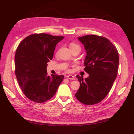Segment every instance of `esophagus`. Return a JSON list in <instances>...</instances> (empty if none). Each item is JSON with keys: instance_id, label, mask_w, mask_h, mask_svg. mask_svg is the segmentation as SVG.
<instances>
[{"instance_id": "1", "label": "esophagus", "mask_w": 134, "mask_h": 134, "mask_svg": "<svg viewBox=\"0 0 134 134\" xmlns=\"http://www.w3.org/2000/svg\"><path fill=\"white\" fill-rule=\"evenodd\" d=\"M66 78H68V79H71V80H75V77L74 76H72V75H67L66 76Z\"/></svg>"}]
</instances>
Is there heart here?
<instances>
[{
  "mask_svg": "<svg viewBox=\"0 0 134 134\" xmlns=\"http://www.w3.org/2000/svg\"><path fill=\"white\" fill-rule=\"evenodd\" d=\"M70 49H73V48H80V46L79 45V44H76L74 42H71L70 44Z\"/></svg>",
  "mask_w": 134,
  "mask_h": 134,
  "instance_id": "heart-1",
  "label": "heart"
}]
</instances>
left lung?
<instances>
[{"label": "left lung", "mask_w": 134, "mask_h": 134, "mask_svg": "<svg viewBox=\"0 0 134 134\" xmlns=\"http://www.w3.org/2000/svg\"><path fill=\"white\" fill-rule=\"evenodd\" d=\"M87 55L84 70L89 76L83 79L76 75L80 87L75 94L84 104L101 102L108 94L116 79L119 70V52L114 44L102 36L94 35L79 37Z\"/></svg>", "instance_id": "left-lung-1"}]
</instances>
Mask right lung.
<instances>
[{"mask_svg": "<svg viewBox=\"0 0 134 134\" xmlns=\"http://www.w3.org/2000/svg\"><path fill=\"white\" fill-rule=\"evenodd\" d=\"M64 36L35 34L19 44L15 54V74L18 84L27 98L43 103L55 94L64 76L47 75V63L52 60L57 43Z\"/></svg>", "mask_w": 134, "mask_h": 134, "instance_id": "obj_1", "label": "right lung"}]
</instances>
